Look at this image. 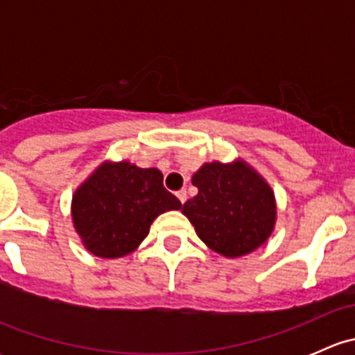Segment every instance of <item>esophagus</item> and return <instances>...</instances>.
I'll return each mask as SVG.
<instances>
[{"mask_svg": "<svg viewBox=\"0 0 355 355\" xmlns=\"http://www.w3.org/2000/svg\"><path fill=\"white\" fill-rule=\"evenodd\" d=\"M177 198H178V200H180L182 204H184L185 200H187V191H185V189H180V191L177 192Z\"/></svg>", "mask_w": 355, "mask_h": 355, "instance_id": "obj_1", "label": "esophagus"}]
</instances>
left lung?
<instances>
[{
  "label": "left lung",
  "instance_id": "1",
  "mask_svg": "<svg viewBox=\"0 0 355 355\" xmlns=\"http://www.w3.org/2000/svg\"><path fill=\"white\" fill-rule=\"evenodd\" d=\"M192 184L199 192L182 213L209 249L241 257L268 241L277 221L275 192L244 159L204 163L192 175Z\"/></svg>",
  "mask_w": 355,
  "mask_h": 355
}]
</instances>
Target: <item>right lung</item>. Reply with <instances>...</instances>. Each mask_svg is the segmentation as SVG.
<instances>
[{
	"label": "right lung",
	"mask_w": 355,
	"mask_h": 355,
	"mask_svg": "<svg viewBox=\"0 0 355 355\" xmlns=\"http://www.w3.org/2000/svg\"><path fill=\"white\" fill-rule=\"evenodd\" d=\"M180 207L157 168L105 161L75 191L71 218L89 252L114 259L134 252L161 213Z\"/></svg>",
	"instance_id": "obj_1"
}]
</instances>
